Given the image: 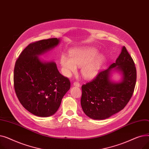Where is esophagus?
I'll return each instance as SVG.
<instances>
[{"instance_id": "obj_1", "label": "esophagus", "mask_w": 149, "mask_h": 149, "mask_svg": "<svg viewBox=\"0 0 149 149\" xmlns=\"http://www.w3.org/2000/svg\"><path fill=\"white\" fill-rule=\"evenodd\" d=\"M73 84H74V86H77V87H79L80 86V83L77 82V81H75L73 83Z\"/></svg>"}]
</instances>
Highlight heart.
Masks as SVG:
<instances>
[{
  "mask_svg": "<svg viewBox=\"0 0 149 149\" xmlns=\"http://www.w3.org/2000/svg\"><path fill=\"white\" fill-rule=\"evenodd\" d=\"M98 54L97 49L89 47L70 51V57L62 55L60 64L65 74L70 76L77 71V66H79L81 67V74L86 79L95 77L104 60L103 55Z\"/></svg>",
  "mask_w": 149,
  "mask_h": 149,
  "instance_id": "obj_1",
  "label": "heart"
}]
</instances>
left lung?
<instances>
[{"instance_id": "obj_1", "label": "left lung", "mask_w": 149, "mask_h": 149, "mask_svg": "<svg viewBox=\"0 0 149 149\" xmlns=\"http://www.w3.org/2000/svg\"><path fill=\"white\" fill-rule=\"evenodd\" d=\"M113 68L120 70L123 80L113 83L110 79ZM136 81L135 63L126 47L107 69L99 72L95 79L83 84L81 105L84 113L94 120L106 119L127 105L134 93Z\"/></svg>"}]
</instances>
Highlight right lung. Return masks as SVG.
Returning a JSON list of instances; mask_svg holds the SVG:
<instances>
[{
  "label": "right lung",
  "instance_id": "add662e5",
  "mask_svg": "<svg viewBox=\"0 0 149 149\" xmlns=\"http://www.w3.org/2000/svg\"><path fill=\"white\" fill-rule=\"evenodd\" d=\"M59 39L51 38L31 43L21 52L14 70V87L21 104L34 115H54L69 91L70 83L54 61H42L38 56L54 48Z\"/></svg>",
  "mask_w": 149,
  "mask_h": 149
}]
</instances>
